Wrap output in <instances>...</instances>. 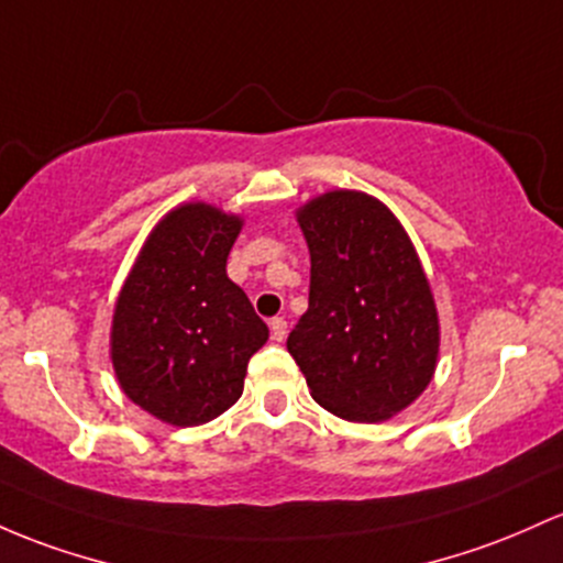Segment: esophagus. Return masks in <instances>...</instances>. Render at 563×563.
I'll list each match as a JSON object with an SVG mask.
<instances>
[{"label": "esophagus", "mask_w": 563, "mask_h": 563, "mask_svg": "<svg viewBox=\"0 0 563 563\" xmlns=\"http://www.w3.org/2000/svg\"><path fill=\"white\" fill-rule=\"evenodd\" d=\"M269 333H272V339H275V342H283V339H286V333H288L286 318H272L269 320Z\"/></svg>", "instance_id": "esophagus-1"}]
</instances>
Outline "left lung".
I'll use <instances>...</instances> for the list:
<instances>
[{"instance_id": "1", "label": "left lung", "mask_w": 563, "mask_h": 563, "mask_svg": "<svg viewBox=\"0 0 563 563\" xmlns=\"http://www.w3.org/2000/svg\"><path fill=\"white\" fill-rule=\"evenodd\" d=\"M310 307L288 352L312 398L350 422L406 409L435 372L438 314L398 219L361 191H329L299 213Z\"/></svg>"}]
</instances>
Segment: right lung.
<instances>
[{"label":"right lung","mask_w":563,"mask_h":563,"mask_svg":"<svg viewBox=\"0 0 563 563\" xmlns=\"http://www.w3.org/2000/svg\"><path fill=\"white\" fill-rule=\"evenodd\" d=\"M240 219L202 202L165 216L122 288L111 361L133 404L178 428L238 404L267 323L227 277Z\"/></svg>","instance_id":"add662e5"}]
</instances>
